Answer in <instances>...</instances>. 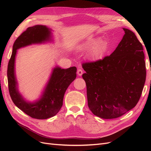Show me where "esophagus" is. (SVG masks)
I'll list each match as a JSON object with an SVG mask.
<instances>
[{"instance_id": "esophagus-1", "label": "esophagus", "mask_w": 151, "mask_h": 151, "mask_svg": "<svg viewBox=\"0 0 151 151\" xmlns=\"http://www.w3.org/2000/svg\"><path fill=\"white\" fill-rule=\"evenodd\" d=\"M77 73L79 76H81L83 73V71L81 69H78L77 70Z\"/></svg>"}]
</instances>
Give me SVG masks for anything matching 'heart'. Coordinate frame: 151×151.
Wrapping results in <instances>:
<instances>
[{
	"label": "heart",
	"instance_id": "1",
	"mask_svg": "<svg viewBox=\"0 0 151 151\" xmlns=\"http://www.w3.org/2000/svg\"><path fill=\"white\" fill-rule=\"evenodd\" d=\"M79 49L81 51L89 50L88 56L91 59L97 58L103 54L105 49V44L99 38H90L83 43Z\"/></svg>",
	"mask_w": 151,
	"mask_h": 151
}]
</instances>
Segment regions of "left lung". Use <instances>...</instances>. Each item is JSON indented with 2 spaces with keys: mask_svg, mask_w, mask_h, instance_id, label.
Segmentation results:
<instances>
[{
  "mask_svg": "<svg viewBox=\"0 0 151 151\" xmlns=\"http://www.w3.org/2000/svg\"><path fill=\"white\" fill-rule=\"evenodd\" d=\"M110 55L83 63L88 106L102 119L121 117L137 105L146 76L143 47L132 31Z\"/></svg>",
  "mask_w": 151,
  "mask_h": 151,
  "instance_id": "1",
  "label": "left lung"
}]
</instances>
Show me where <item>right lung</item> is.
I'll return each mask as SVG.
<instances>
[{
	"mask_svg": "<svg viewBox=\"0 0 151 151\" xmlns=\"http://www.w3.org/2000/svg\"><path fill=\"white\" fill-rule=\"evenodd\" d=\"M51 32L45 26L30 27L16 40L7 68L8 84L11 99L14 105L28 116L37 119H46L56 114L63 104L64 93L76 77V67L67 69L55 68L42 99L34 104L24 101L17 89L14 76V59L18 49L33 43L48 40Z\"/></svg>",
	"mask_w": 151,
	"mask_h": 151,
	"instance_id": "right-lung-1",
	"label": "right lung"
}]
</instances>
